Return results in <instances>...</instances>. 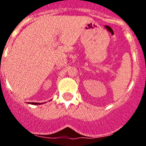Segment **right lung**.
Returning <instances> with one entry per match:
<instances>
[{
	"label": "right lung",
	"instance_id": "1",
	"mask_svg": "<svg viewBox=\"0 0 146 146\" xmlns=\"http://www.w3.org/2000/svg\"><path fill=\"white\" fill-rule=\"evenodd\" d=\"M30 104H37L36 102H31V103H30Z\"/></svg>",
	"mask_w": 146,
	"mask_h": 146
}]
</instances>
